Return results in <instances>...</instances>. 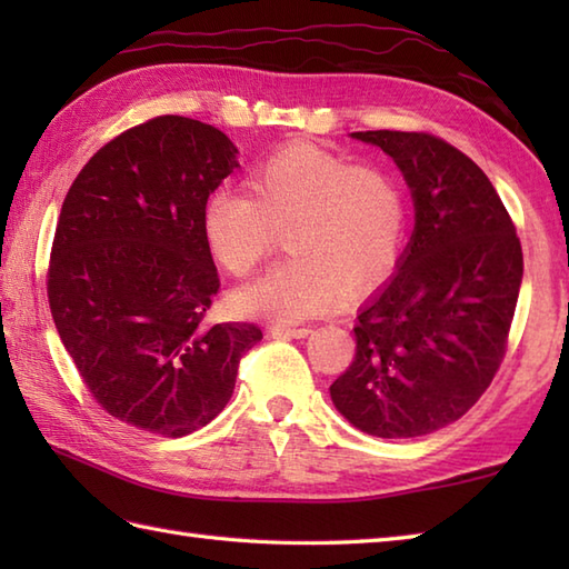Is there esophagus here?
I'll use <instances>...</instances> for the list:
<instances>
[{"instance_id": "1", "label": "esophagus", "mask_w": 569, "mask_h": 569, "mask_svg": "<svg viewBox=\"0 0 569 569\" xmlns=\"http://www.w3.org/2000/svg\"><path fill=\"white\" fill-rule=\"evenodd\" d=\"M269 332L273 337H278V340H303V337H308L312 330L310 328H286V325H271Z\"/></svg>"}]
</instances>
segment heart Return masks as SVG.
Masks as SVG:
<instances>
[{
	"label": "heart",
	"instance_id": "1",
	"mask_svg": "<svg viewBox=\"0 0 569 569\" xmlns=\"http://www.w3.org/2000/svg\"><path fill=\"white\" fill-rule=\"evenodd\" d=\"M249 196L214 188L204 239L232 276H249L286 232L291 259L239 288L244 316L293 325L340 308L389 278L406 244L408 202L393 173L352 163L316 143H291L247 176Z\"/></svg>",
	"mask_w": 569,
	"mask_h": 569
}]
</instances>
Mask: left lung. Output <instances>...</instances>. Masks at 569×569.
<instances>
[{"instance_id": "1", "label": "left lung", "mask_w": 569, "mask_h": 569, "mask_svg": "<svg viewBox=\"0 0 569 569\" xmlns=\"http://www.w3.org/2000/svg\"><path fill=\"white\" fill-rule=\"evenodd\" d=\"M406 176L416 232L391 283L357 316V355L330 386L377 438H420L479 401L509 347L521 239L487 173L428 131H355Z\"/></svg>"}]
</instances>
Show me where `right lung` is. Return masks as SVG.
Returning <instances> with one entry per match:
<instances>
[{
  "label": "right lung",
  "instance_id": "obj_1",
  "mask_svg": "<svg viewBox=\"0 0 569 569\" xmlns=\"http://www.w3.org/2000/svg\"><path fill=\"white\" fill-rule=\"evenodd\" d=\"M220 129L163 114L82 166L60 208L48 303L94 401L143 432L183 438L234 391L253 322L204 325L220 293L204 200L234 171Z\"/></svg>",
  "mask_w": 569,
  "mask_h": 569
}]
</instances>
